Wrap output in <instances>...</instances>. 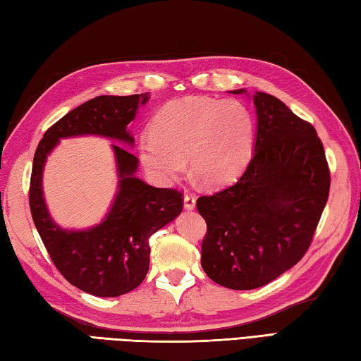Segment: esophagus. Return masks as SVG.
Segmentation results:
<instances>
[{
	"instance_id": "1",
	"label": "esophagus",
	"mask_w": 361,
	"mask_h": 361,
	"mask_svg": "<svg viewBox=\"0 0 361 361\" xmlns=\"http://www.w3.org/2000/svg\"><path fill=\"white\" fill-rule=\"evenodd\" d=\"M183 207L185 210H193L196 207V197L191 193H185L183 196Z\"/></svg>"
}]
</instances>
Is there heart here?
<instances>
[{
    "instance_id": "obj_1",
    "label": "heart",
    "mask_w": 361,
    "mask_h": 361,
    "mask_svg": "<svg viewBox=\"0 0 361 361\" xmlns=\"http://www.w3.org/2000/svg\"><path fill=\"white\" fill-rule=\"evenodd\" d=\"M254 121L235 99L187 97L161 107L151 130L138 140L145 170L160 183H171L190 170L204 185L221 187L237 178L249 159Z\"/></svg>"
}]
</instances>
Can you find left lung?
Segmentation results:
<instances>
[{
    "mask_svg": "<svg viewBox=\"0 0 361 361\" xmlns=\"http://www.w3.org/2000/svg\"><path fill=\"white\" fill-rule=\"evenodd\" d=\"M254 104L257 138L246 170L196 201L207 223L202 269L231 290L259 288L302 259L330 190L324 146L312 124L273 94L257 92Z\"/></svg>",
    "mask_w": 361,
    "mask_h": 361,
    "instance_id": "1",
    "label": "left lung"
}]
</instances>
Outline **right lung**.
I'll use <instances>...</instances> for the list:
<instances>
[{
  "label": "right lung",
  "instance_id": "obj_1",
  "mask_svg": "<svg viewBox=\"0 0 361 361\" xmlns=\"http://www.w3.org/2000/svg\"><path fill=\"white\" fill-rule=\"evenodd\" d=\"M148 94H102L73 109L51 126L35 149L29 207L47 251L67 281L99 298L126 294L145 281L149 269V238L171 223L183 207V195L174 188H156L138 179V159L112 145L118 170V193L101 224L87 231H65L51 219L42 190L48 154L61 138L101 135L132 145L128 124Z\"/></svg>",
  "mask_w": 361,
  "mask_h": 361
}]
</instances>
